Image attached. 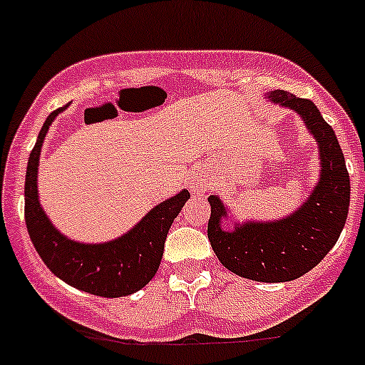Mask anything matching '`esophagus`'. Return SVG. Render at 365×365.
Wrapping results in <instances>:
<instances>
[{
  "instance_id": "1",
  "label": "esophagus",
  "mask_w": 365,
  "mask_h": 365,
  "mask_svg": "<svg viewBox=\"0 0 365 365\" xmlns=\"http://www.w3.org/2000/svg\"><path fill=\"white\" fill-rule=\"evenodd\" d=\"M211 185H213V180H211L210 176L201 175V176H195V180L192 182V185H190V190H192V194L201 195V194H204V192L210 190Z\"/></svg>"
}]
</instances>
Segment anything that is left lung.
I'll return each instance as SVG.
<instances>
[{
  "label": "left lung",
  "mask_w": 365,
  "mask_h": 365,
  "mask_svg": "<svg viewBox=\"0 0 365 365\" xmlns=\"http://www.w3.org/2000/svg\"><path fill=\"white\" fill-rule=\"evenodd\" d=\"M265 97L294 110L317 140V183L298 210L270 222H235L228 216L227 204L218 195H210L207 239L220 263L239 277L256 282H289L319 265L338 241L350 204V176L334 131L312 100L298 98L284 90L270 91ZM223 222L231 227L225 229Z\"/></svg>",
  "instance_id": "obj_1"
}]
</instances>
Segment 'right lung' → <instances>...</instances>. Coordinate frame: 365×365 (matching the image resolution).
Masks as SVG:
<instances>
[{
  "label": "right lung",
  "instance_id": "add662e5",
  "mask_svg": "<svg viewBox=\"0 0 365 365\" xmlns=\"http://www.w3.org/2000/svg\"><path fill=\"white\" fill-rule=\"evenodd\" d=\"M67 109L60 107L46 118L39 131L26 171V225L36 251L45 265L85 293L121 298L145 287L161 263L164 241L182 207L190 199L189 190L159 202L121 237L107 242H79L63 235L48 218L38 195V168L45 137L55 118Z\"/></svg>",
  "mask_w": 365,
  "mask_h": 365
}]
</instances>
